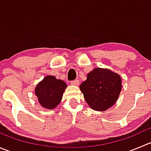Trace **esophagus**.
<instances>
[{"label": "esophagus", "mask_w": 151, "mask_h": 151, "mask_svg": "<svg viewBox=\"0 0 151 151\" xmlns=\"http://www.w3.org/2000/svg\"><path fill=\"white\" fill-rule=\"evenodd\" d=\"M71 84L73 85H80V81L78 80H73V81L71 82Z\"/></svg>", "instance_id": "esophagus-1"}]
</instances>
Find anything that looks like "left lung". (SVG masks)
Returning <instances> with one entry per match:
<instances>
[{"label": "left lung", "instance_id": "8db88e82", "mask_svg": "<svg viewBox=\"0 0 151 151\" xmlns=\"http://www.w3.org/2000/svg\"><path fill=\"white\" fill-rule=\"evenodd\" d=\"M119 74L106 68H96L80 85L87 104L96 111H105L118 100L122 88Z\"/></svg>", "mask_w": 151, "mask_h": 151}]
</instances>
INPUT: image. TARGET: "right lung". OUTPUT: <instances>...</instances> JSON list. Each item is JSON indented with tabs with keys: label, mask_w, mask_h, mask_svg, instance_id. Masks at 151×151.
<instances>
[{
	"label": "right lung",
	"mask_w": 151,
	"mask_h": 151,
	"mask_svg": "<svg viewBox=\"0 0 151 151\" xmlns=\"http://www.w3.org/2000/svg\"><path fill=\"white\" fill-rule=\"evenodd\" d=\"M67 85L64 81L48 75L39 82L35 88V94L44 108L52 109L59 104Z\"/></svg>",
	"instance_id": "add662e5"
}]
</instances>
